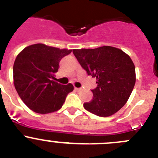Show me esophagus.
I'll return each mask as SVG.
<instances>
[{
	"label": "esophagus",
	"mask_w": 158,
	"mask_h": 158,
	"mask_svg": "<svg viewBox=\"0 0 158 158\" xmlns=\"http://www.w3.org/2000/svg\"><path fill=\"white\" fill-rule=\"evenodd\" d=\"M75 89H76V91H78V92H79V91H80L81 89H82V88H75Z\"/></svg>",
	"instance_id": "34e87169"
}]
</instances>
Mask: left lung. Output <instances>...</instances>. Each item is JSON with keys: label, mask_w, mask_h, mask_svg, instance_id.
<instances>
[{"label": "left lung", "mask_w": 158, "mask_h": 158, "mask_svg": "<svg viewBox=\"0 0 158 158\" xmlns=\"http://www.w3.org/2000/svg\"><path fill=\"white\" fill-rule=\"evenodd\" d=\"M72 52L88 76L97 79V86L91 89L93 99L84 103V108L101 117L117 112L126 104L135 86V65L130 57L110 46Z\"/></svg>", "instance_id": "1"}]
</instances>
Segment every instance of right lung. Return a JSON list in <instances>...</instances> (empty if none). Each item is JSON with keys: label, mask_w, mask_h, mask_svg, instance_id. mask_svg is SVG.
Listing matches in <instances>:
<instances>
[{"label": "right lung", "mask_w": 158, "mask_h": 158, "mask_svg": "<svg viewBox=\"0 0 158 158\" xmlns=\"http://www.w3.org/2000/svg\"><path fill=\"white\" fill-rule=\"evenodd\" d=\"M72 50L59 49L43 44H33L18 54L13 66L14 85L29 108L39 114L59 110L73 91L72 84L56 82L59 62Z\"/></svg>", "instance_id": "1"}]
</instances>
